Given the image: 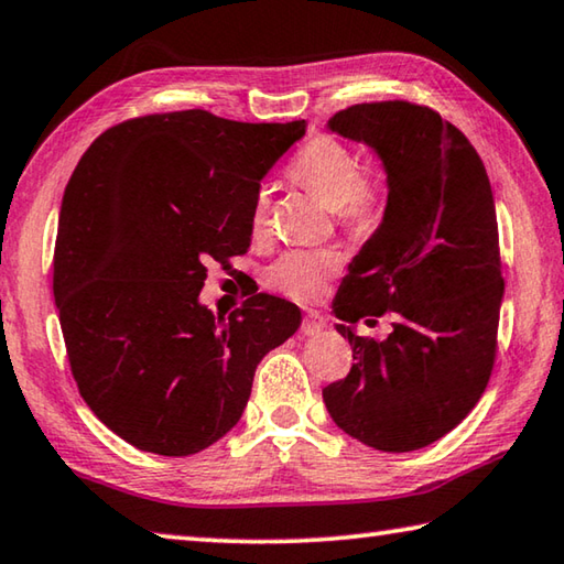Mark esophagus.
<instances>
[{
  "label": "esophagus",
  "instance_id": "esophagus-1",
  "mask_svg": "<svg viewBox=\"0 0 564 564\" xmlns=\"http://www.w3.org/2000/svg\"><path fill=\"white\" fill-rule=\"evenodd\" d=\"M324 327H327V319H324L319 312H307V317L302 322L304 337H317Z\"/></svg>",
  "mask_w": 564,
  "mask_h": 564
}]
</instances>
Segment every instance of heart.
<instances>
[{
    "label": "heart",
    "instance_id": "1",
    "mask_svg": "<svg viewBox=\"0 0 564 564\" xmlns=\"http://www.w3.org/2000/svg\"><path fill=\"white\" fill-rule=\"evenodd\" d=\"M294 181H300L319 200L337 210L339 220L351 230H369L379 215V183L359 175V163L347 145L329 135L314 138L292 163ZM270 223V191L260 187L252 200V232H264ZM339 260L332 252H290L267 272V282L292 300H317Z\"/></svg>",
    "mask_w": 564,
    "mask_h": 564
}]
</instances>
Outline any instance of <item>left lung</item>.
<instances>
[{"label": "left lung", "mask_w": 564, "mask_h": 564, "mask_svg": "<svg viewBox=\"0 0 564 564\" xmlns=\"http://www.w3.org/2000/svg\"><path fill=\"white\" fill-rule=\"evenodd\" d=\"M327 128L379 158L387 207L332 304L357 361L324 403L364 446L419 451L468 416L496 359L506 284L490 181L468 138L431 108L357 104ZM383 311L390 337L359 338L352 324Z\"/></svg>", "instance_id": "left-lung-1"}]
</instances>
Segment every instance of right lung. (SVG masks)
<instances>
[{
    "label": "right lung",
    "mask_w": 564,
    "mask_h": 564,
    "mask_svg": "<svg viewBox=\"0 0 564 564\" xmlns=\"http://www.w3.org/2000/svg\"><path fill=\"white\" fill-rule=\"evenodd\" d=\"M304 121L207 111L108 128L82 155L58 213L54 300L88 409L158 456H193L242 419L257 364L302 312L257 292L223 317L200 302L205 264L242 254L264 175Z\"/></svg>",
    "instance_id": "add662e5"
}]
</instances>
